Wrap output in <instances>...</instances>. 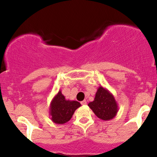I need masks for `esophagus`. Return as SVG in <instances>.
Returning a JSON list of instances; mask_svg holds the SVG:
<instances>
[{"instance_id": "esophagus-1", "label": "esophagus", "mask_w": 157, "mask_h": 157, "mask_svg": "<svg viewBox=\"0 0 157 157\" xmlns=\"http://www.w3.org/2000/svg\"><path fill=\"white\" fill-rule=\"evenodd\" d=\"M81 104H82V105H86V104H87V102H86V100H83V101L81 102Z\"/></svg>"}]
</instances>
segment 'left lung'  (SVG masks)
<instances>
[{
	"label": "left lung",
	"mask_w": 157,
	"mask_h": 157,
	"mask_svg": "<svg viewBox=\"0 0 157 157\" xmlns=\"http://www.w3.org/2000/svg\"><path fill=\"white\" fill-rule=\"evenodd\" d=\"M88 105L97 117L105 121L114 118L119 109L113 95L102 86L97 89L94 100L90 102Z\"/></svg>",
	"instance_id": "left-lung-1"
}]
</instances>
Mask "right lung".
Listing matches in <instances>:
<instances>
[{"instance_id": "add662e5", "label": "right lung", "mask_w": 157, "mask_h": 157, "mask_svg": "<svg viewBox=\"0 0 157 157\" xmlns=\"http://www.w3.org/2000/svg\"><path fill=\"white\" fill-rule=\"evenodd\" d=\"M81 104L75 100H66L61 91L52 99L49 106L51 120L56 124H64L69 121L76 109Z\"/></svg>"}]
</instances>
